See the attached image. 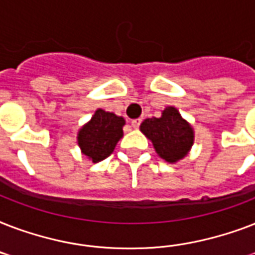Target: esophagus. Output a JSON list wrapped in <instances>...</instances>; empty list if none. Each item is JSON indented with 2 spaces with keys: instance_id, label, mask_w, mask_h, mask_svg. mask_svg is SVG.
<instances>
[{
  "instance_id": "1",
  "label": "esophagus",
  "mask_w": 255,
  "mask_h": 255,
  "mask_svg": "<svg viewBox=\"0 0 255 255\" xmlns=\"http://www.w3.org/2000/svg\"><path fill=\"white\" fill-rule=\"evenodd\" d=\"M140 123H141V120H140V119H135V120H132V122H131V126L133 128H137L140 126Z\"/></svg>"
}]
</instances>
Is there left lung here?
<instances>
[{
	"label": "left lung",
	"instance_id": "obj_1",
	"mask_svg": "<svg viewBox=\"0 0 255 255\" xmlns=\"http://www.w3.org/2000/svg\"><path fill=\"white\" fill-rule=\"evenodd\" d=\"M140 131L152 141L156 153L169 164L182 160L194 143V129L176 107L168 106L160 118H148Z\"/></svg>",
	"mask_w": 255,
	"mask_h": 255
}]
</instances>
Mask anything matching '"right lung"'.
<instances>
[{
    "mask_svg": "<svg viewBox=\"0 0 255 255\" xmlns=\"http://www.w3.org/2000/svg\"><path fill=\"white\" fill-rule=\"evenodd\" d=\"M124 124V118L98 108L91 119L78 131L77 140L82 153L92 163L108 157L123 137Z\"/></svg>",
    "mask_w": 255,
    "mask_h": 255,
    "instance_id": "right-lung-1",
    "label": "right lung"
}]
</instances>
